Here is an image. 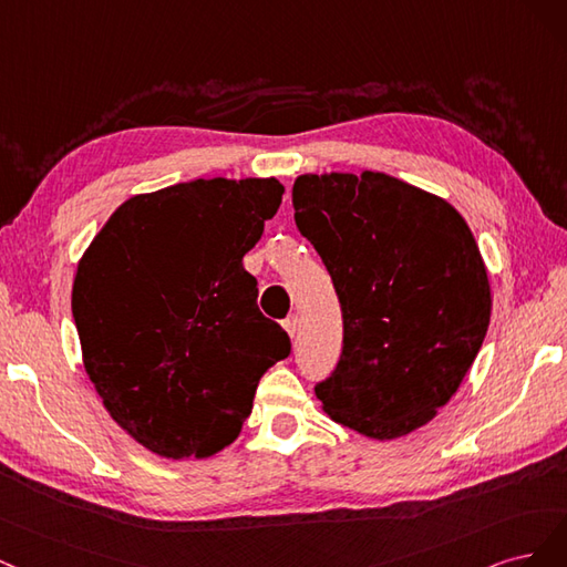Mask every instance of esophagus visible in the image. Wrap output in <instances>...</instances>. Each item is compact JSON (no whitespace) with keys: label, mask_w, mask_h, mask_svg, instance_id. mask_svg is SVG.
<instances>
[{"label":"esophagus","mask_w":567,"mask_h":567,"mask_svg":"<svg viewBox=\"0 0 567 567\" xmlns=\"http://www.w3.org/2000/svg\"><path fill=\"white\" fill-rule=\"evenodd\" d=\"M282 327H285V332L289 334V339H297V332H299V318L297 316H289L282 322Z\"/></svg>","instance_id":"obj_1"}]
</instances>
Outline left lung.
Returning <instances> with one entry per match:
<instances>
[{"label": "left lung", "instance_id": "8db88e82", "mask_svg": "<svg viewBox=\"0 0 567 567\" xmlns=\"http://www.w3.org/2000/svg\"><path fill=\"white\" fill-rule=\"evenodd\" d=\"M291 205L343 313L339 364L316 386L322 410L374 441L426 426L471 370L492 313L464 216L381 172L301 174Z\"/></svg>", "mask_w": 567, "mask_h": 567}]
</instances>
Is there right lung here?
I'll return each mask as SVG.
<instances>
[{"mask_svg":"<svg viewBox=\"0 0 567 567\" xmlns=\"http://www.w3.org/2000/svg\"><path fill=\"white\" fill-rule=\"evenodd\" d=\"M278 178H195L122 203L82 254L72 316L117 426L167 460H207L289 355L243 266L282 203Z\"/></svg>","mask_w":567,"mask_h":567,"instance_id":"right-lung-1","label":"right lung"}]
</instances>
